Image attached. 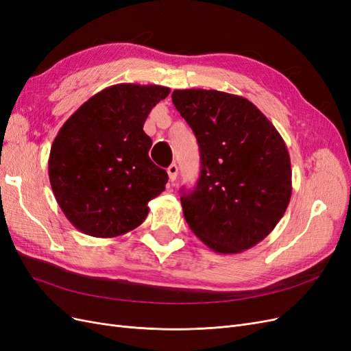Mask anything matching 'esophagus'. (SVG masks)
Listing matches in <instances>:
<instances>
[{"label":"esophagus","mask_w":351,"mask_h":351,"mask_svg":"<svg viewBox=\"0 0 351 351\" xmlns=\"http://www.w3.org/2000/svg\"><path fill=\"white\" fill-rule=\"evenodd\" d=\"M167 173H168V177H169V182H176V178H177V174H178V168H177V165L176 164H171L168 167V169H167Z\"/></svg>","instance_id":"esophagus-1"}]
</instances>
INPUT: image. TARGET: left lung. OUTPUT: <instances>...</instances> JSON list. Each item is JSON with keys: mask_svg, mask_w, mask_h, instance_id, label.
<instances>
[{"mask_svg": "<svg viewBox=\"0 0 351 351\" xmlns=\"http://www.w3.org/2000/svg\"><path fill=\"white\" fill-rule=\"evenodd\" d=\"M171 98L200 147L199 183L182 197L189 228L221 254L256 246L291 199V162L281 134L239 95L177 89Z\"/></svg>", "mask_w": 351, "mask_h": 351, "instance_id": "1", "label": "left lung"}]
</instances>
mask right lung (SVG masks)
I'll list each match as a JSON object with an SVG mask.
<instances>
[{
    "label": "right lung",
    "mask_w": 351,
    "mask_h": 351,
    "mask_svg": "<svg viewBox=\"0 0 351 351\" xmlns=\"http://www.w3.org/2000/svg\"><path fill=\"white\" fill-rule=\"evenodd\" d=\"M168 93L159 84H112L58 130L49 183L66 218L84 234L111 239L137 228L149 212L147 202L165 190L168 176L147 155L152 139L143 124Z\"/></svg>",
    "instance_id": "1"
}]
</instances>
